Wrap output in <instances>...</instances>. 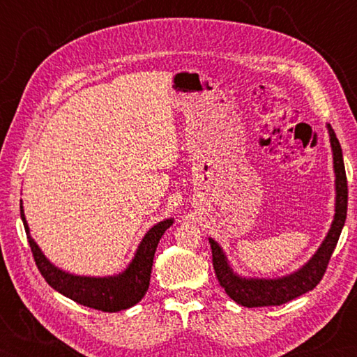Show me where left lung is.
I'll use <instances>...</instances> for the list:
<instances>
[{
    "label": "left lung",
    "mask_w": 357,
    "mask_h": 357,
    "mask_svg": "<svg viewBox=\"0 0 357 357\" xmlns=\"http://www.w3.org/2000/svg\"><path fill=\"white\" fill-rule=\"evenodd\" d=\"M327 130L330 135L333 151V170H335V216H333L330 230L322 241V244L301 268L280 278H245L233 270L222 247L213 238H208L211 255H213V268L216 278L225 293L236 304L248 308L282 305L285 302L299 298L301 294L313 290L321 282L324 273L327 270L330 257L336 248L340 231L344 229L348 204L342 149H340L336 133L330 124H327Z\"/></svg>",
    "instance_id": "obj_1"
}]
</instances>
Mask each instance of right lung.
<instances>
[{"instance_id": "1", "label": "right lung", "mask_w": 357, "mask_h": 357, "mask_svg": "<svg viewBox=\"0 0 357 357\" xmlns=\"http://www.w3.org/2000/svg\"><path fill=\"white\" fill-rule=\"evenodd\" d=\"M20 211L36 267L45 279V282L52 288H55L58 293L64 294L66 298L78 302L81 305L109 313H116L121 312V310L130 308L144 298L150 285L151 265H153V257L159 239L162 238L165 230L174 222L173 218H167L164 221L151 227L144 234L138 248H136L135 256L124 271L104 278L79 276L58 268L55 264H52L45 257L41 248L38 247L35 239L32 238V234H30V229L24 216V208H22V201Z\"/></svg>"}]
</instances>
